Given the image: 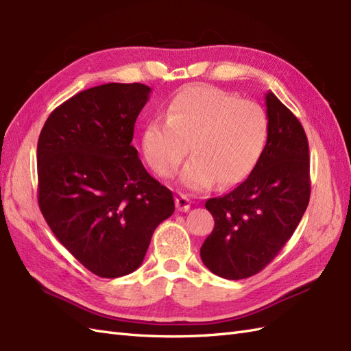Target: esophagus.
<instances>
[{
	"instance_id": "1",
	"label": "esophagus",
	"mask_w": 351,
	"mask_h": 351,
	"mask_svg": "<svg viewBox=\"0 0 351 351\" xmlns=\"http://www.w3.org/2000/svg\"><path fill=\"white\" fill-rule=\"evenodd\" d=\"M176 207H177L178 211H189L191 199L184 195H178L176 198Z\"/></svg>"
}]
</instances>
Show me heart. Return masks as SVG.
Returning <instances> with one entry per match:
<instances>
[{
  "label": "heart",
  "mask_w": 351,
  "mask_h": 351,
  "mask_svg": "<svg viewBox=\"0 0 351 351\" xmlns=\"http://www.w3.org/2000/svg\"><path fill=\"white\" fill-rule=\"evenodd\" d=\"M268 116L258 102L205 84H191L171 99L167 119L144 126V158L160 177L176 174L191 150L193 158L182 173L192 191L241 183L258 164L268 138Z\"/></svg>",
  "instance_id": "b5f03b06"
}]
</instances>
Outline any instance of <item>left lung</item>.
Segmentation results:
<instances>
[{"mask_svg": "<svg viewBox=\"0 0 351 351\" xmlns=\"http://www.w3.org/2000/svg\"><path fill=\"white\" fill-rule=\"evenodd\" d=\"M268 138L250 176L205 202L215 229L201 247L213 274L241 280L261 272L293 235L310 201V150L301 122L268 92Z\"/></svg>", "mask_w": 351, "mask_h": 351, "instance_id": "8db88e82", "label": "left lung"}]
</instances>
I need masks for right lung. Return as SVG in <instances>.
<instances>
[{
    "label": "right lung",
    "instance_id": "1",
    "mask_svg": "<svg viewBox=\"0 0 351 351\" xmlns=\"http://www.w3.org/2000/svg\"><path fill=\"white\" fill-rule=\"evenodd\" d=\"M150 90L107 83L79 92L50 113L38 136L40 210L59 243L98 277L138 268L155 229L174 213L173 192L131 144Z\"/></svg>",
    "mask_w": 351,
    "mask_h": 351
}]
</instances>
